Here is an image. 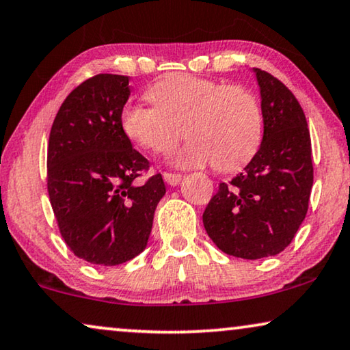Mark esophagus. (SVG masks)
Returning a JSON list of instances; mask_svg holds the SVG:
<instances>
[{"label": "esophagus", "instance_id": "obj_1", "mask_svg": "<svg viewBox=\"0 0 350 350\" xmlns=\"http://www.w3.org/2000/svg\"><path fill=\"white\" fill-rule=\"evenodd\" d=\"M163 176H164L165 183H169L170 186H176L181 181V178H183L180 174H170V172H165Z\"/></svg>", "mask_w": 350, "mask_h": 350}]
</instances>
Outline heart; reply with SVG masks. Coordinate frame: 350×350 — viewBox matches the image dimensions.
<instances>
[{
  "label": "heart",
  "mask_w": 350,
  "mask_h": 350,
  "mask_svg": "<svg viewBox=\"0 0 350 350\" xmlns=\"http://www.w3.org/2000/svg\"><path fill=\"white\" fill-rule=\"evenodd\" d=\"M153 105L128 104L121 128L128 137L153 153H167L183 137L172 164L181 169L215 163L232 172L256 154L262 139L259 100L240 85H224L191 74L169 75L148 90Z\"/></svg>",
  "instance_id": "heart-1"
}]
</instances>
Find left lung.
<instances>
[{"label": "left lung", "mask_w": 350, "mask_h": 350, "mask_svg": "<svg viewBox=\"0 0 350 350\" xmlns=\"http://www.w3.org/2000/svg\"><path fill=\"white\" fill-rule=\"evenodd\" d=\"M252 70L262 99L260 148L241 174L219 185L202 217L222 252L256 260L284 251L301 226L312 159L306 116L295 96L271 74Z\"/></svg>", "instance_id": "1"}]
</instances>
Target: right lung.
<instances>
[{"mask_svg": "<svg viewBox=\"0 0 350 350\" xmlns=\"http://www.w3.org/2000/svg\"><path fill=\"white\" fill-rule=\"evenodd\" d=\"M129 77L94 75L72 90L52 124L47 189L66 245L93 265H120L146 247L154 210L165 194L121 128Z\"/></svg>", "mask_w": 350, "mask_h": 350, "instance_id": "1", "label": "right lung"}]
</instances>
